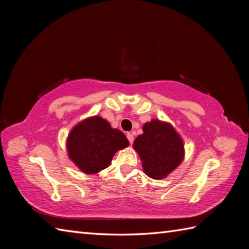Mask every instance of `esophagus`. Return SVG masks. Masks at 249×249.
I'll return each mask as SVG.
<instances>
[{"mask_svg":"<svg viewBox=\"0 0 249 249\" xmlns=\"http://www.w3.org/2000/svg\"><path fill=\"white\" fill-rule=\"evenodd\" d=\"M126 137H127V139H128V141H129V143H130V144H133V142H134V135L128 133L127 135H126Z\"/></svg>","mask_w":249,"mask_h":249,"instance_id":"34e87169","label":"esophagus"}]
</instances>
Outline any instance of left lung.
Here are the masks:
<instances>
[{
  "label": "left lung",
  "mask_w": 249,
  "mask_h": 249,
  "mask_svg": "<svg viewBox=\"0 0 249 249\" xmlns=\"http://www.w3.org/2000/svg\"><path fill=\"white\" fill-rule=\"evenodd\" d=\"M134 149L146 176L155 179L166 178L184 158L182 138L170 124L160 120L143 125V134L136 138Z\"/></svg>",
  "instance_id": "1"
}]
</instances>
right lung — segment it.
I'll use <instances>...</instances> for the list:
<instances>
[{
    "instance_id": "add662e5",
    "label": "right lung",
    "mask_w": 249,
    "mask_h": 249,
    "mask_svg": "<svg viewBox=\"0 0 249 249\" xmlns=\"http://www.w3.org/2000/svg\"><path fill=\"white\" fill-rule=\"evenodd\" d=\"M68 156L87 174L107 168L116 151L129 142L121 130L112 128L100 116H92L77 124L67 138Z\"/></svg>"
}]
</instances>
